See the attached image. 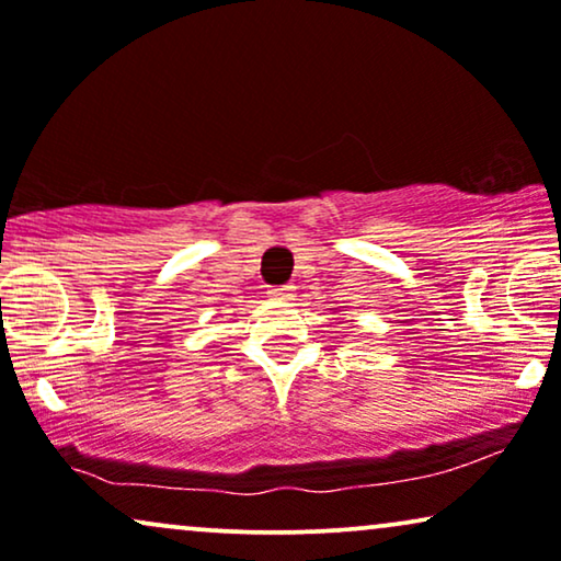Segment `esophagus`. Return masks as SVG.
<instances>
[{
  "instance_id": "1",
  "label": "esophagus",
  "mask_w": 561,
  "mask_h": 561,
  "mask_svg": "<svg viewBox=\"0 0 561 561\" xmlns=\"http://www.w3.org/2000/svg\"><path fill=\"white\" fill-rule=\"evenodd\" d=\"M293 287H272L268 289V297L272 300H293Z\"/></svg>"
}]
</instances>
